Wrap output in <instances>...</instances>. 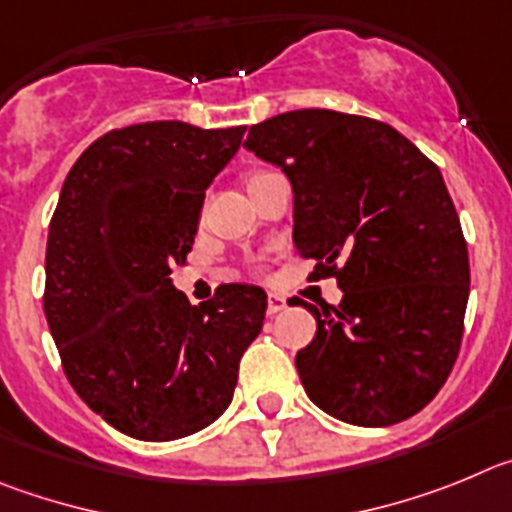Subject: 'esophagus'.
<instances>
[{
	"instance_id": "esophagus-1",
	"label": "esophagus",
	"mask_w": 512,
	"mask_h": 512,
	"mask_svg": "<svg viewBox=\"0 0 512 512\" xmlns=\"http://www.w3.org/2000/svg\"><path fill=\"white\" fill-rule=\"evenodd\" d=\"M285 306H288V303H285V298L278 296V293H270V296H267V313H270V316L280 313Z\"/></svg>"
}]
</instances>
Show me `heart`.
Wrapping results in <instances>:
<instances>
[{"instance_id":"1","label":"heart","mask_w":512,"mask_h":512,"mask_svg":"<svg viewBox=\"0 0 512 512\" xmlns=\"http://www.w3.org/2000/svg\"><path fill=\"white\" fill-rule=\"evenodd\" d=\"M262 176H267V173H252V176H247V188H250L252 183H257V181H260Z\"/></svg>"}]
</instances>
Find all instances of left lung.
Masks as SVG:
<instances>
[{"label": "left lung", "mask_w": 512, "mask_h": 512, "mask_svg": "<svg viewBox=\"0 0 512 512\" xmlns=\"http://www.w3.org/2000/svg\"><path fill=\"white\" fill-rule=\"evenodd\" d=\"M245 147L293 186V245L339 306L303 303L316 336L296 354L306 395L352 426L426 408L457 362L469 255L441 170L390 124L298 109L252 124Z\"/></svg>", "instance_id": "1"}]
</instances>
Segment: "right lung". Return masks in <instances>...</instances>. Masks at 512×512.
I'll list each match as a JSON object with an SVG mask.
<instances>
[{
	"instance_id": "1",
	"label": "right lung",
	"mask_w": 512,
	"mask_h": 512,
	"mask_svg": "<svg viewBox=\"0 0 512 512\" xmlns=\"http://www.w3.org/2000/svg\"><path fill=\"white\" fill-rule=\"evenodd\" d=\"M247 127L165 119L112 130L73 163L48 229L43 308L78 398L140 441L191 436L227 411L267 296L219 285L191 306L173 288L206 188Z\"/></svg>"
}]
</instances>
